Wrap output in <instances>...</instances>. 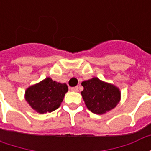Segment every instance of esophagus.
Instances as JSON below:
<instances>
[{
  "instance_id": "34e87169",
  "label": "esophagus",
  "mask_w": 151,
  "mask_h": 151,
  "mask_svg": "<svg viewBox=\"0 0 151 151\" xmlns=\"http://www.w3.org/2000/svg\"><path fill=\"white\" fill-rule=\"evenodd\" d=\"M70 90H71L72 91L77 92L78 91V86H75V87H71V88H70Z\"/></svg>"
}]
</instances>
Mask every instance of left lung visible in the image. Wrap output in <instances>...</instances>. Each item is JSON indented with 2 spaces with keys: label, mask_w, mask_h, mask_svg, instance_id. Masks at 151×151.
Segmentation results:
<instances>
[{
  "label": "left lung",
  "mask_w": 151,
  "mask_h": 151,
  "mask_svg": "<svg viewBox=\"0 0 151 151\" xmlns=\"http://www.w3.org/2000/svg\"><path fill=\"white\" fill-rule=\"evenodd\" d=\"M81 92L86 107L93 113L102 115L113 109L120 102V91L116 86L93 78L82 82Z\"/></svg>",
  "instance_id": "left-lung-1"
}]
</instances>
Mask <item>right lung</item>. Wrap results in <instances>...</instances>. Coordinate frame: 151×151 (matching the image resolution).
Here are the masks:
<instances>
[{
    "instance_id": "add662e5",
    "label": "right lung",
    "mask_w": 151,
    "mask_h": 151,
    "mask_svg": "<svg viewBox=\"0 0 151 151\" xmlns=\"http://www.w3.org/2000/svg\"><path fill=\"white\" fill-rule=\"evenodd\" d=\"M68 86L65 83L55 82L47 78L31 86L25 92V99L35 111L40 114L52 112L62 103Z\"/></svg>"
}]
</instances>
